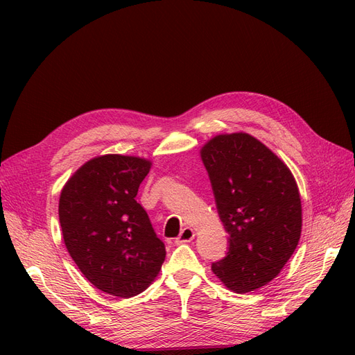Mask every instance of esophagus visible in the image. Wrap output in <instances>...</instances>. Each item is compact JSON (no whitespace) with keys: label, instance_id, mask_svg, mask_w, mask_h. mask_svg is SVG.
<instances>
[{"label":"esophagus","instance_id":"esophagus-1","mask_svg":"<svg viewBox=\"0 0 355 355\" xmlns=\"http://www.w3.org/2000/svg\"><path fill=\"white\" fill-rule=\"evenodd\" d=\"M194 237H196V234H194V230L192 228H184L180 231V234L178 235L176 237V244H184V243H189V241H192L194 240Z\"/></svg>","mask_w":355,"mask_h":355}]
</instances>
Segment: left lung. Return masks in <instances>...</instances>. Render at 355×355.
<instances>
[{"label":"left lung","mask_w":355,"mask_h":355,"mask_svg":"<svg viewBox=\"0 0 355 355\" xmlns=\"http://www.w3.org/2000/svg\"><path fill=\"white\" fill-rule=\"evenodd\" d=\"M228 252L211 270L235 293L270 283L293 254L302 207L293 175L247 133L219 135L201 149Z\"/></svg>","instance_id":"obj_1"}]
</instances>
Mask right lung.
Masks as SVG:
<instances>
[{
    "mask_svg": "<svg viewBox=\"0 0 355 355\" xmlns=\"http://www.w3.org/2000/svg\"><path fill=\"white\" fill-rule=\"evenodd\" d=\"M149 168L144 158L98 157L75 171L60 192L67 249L84 277L112 296L142 293L164 262L166 245L136 201Z\"/></svg>",
    "mask_w": 355,
    "mask_h": 355,
    "instance_id": "obj_1",
    "label": "right lung"
}]
</instances>
